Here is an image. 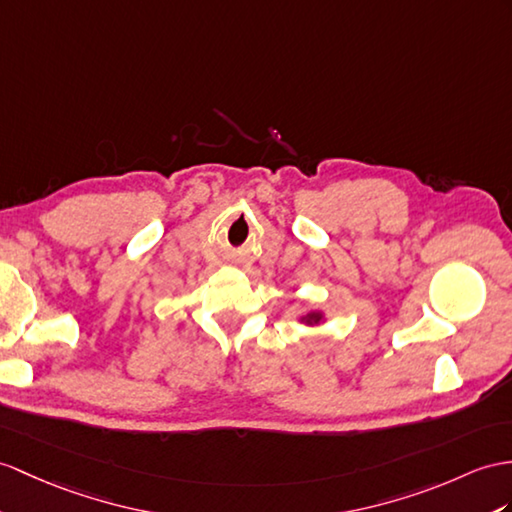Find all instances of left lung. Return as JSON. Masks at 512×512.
<instances>
[{"mask_svg": "<svg viewBox=\"0 0 512 512\" xmlns=\"http://www.w3.org/2000/svg\"><path fill=\"white\" fill-rule=\"evenodd\" d=\"M297 321L306 323V326H319V323H326V313L323 310H310V313L302 315Z\"/></svg>", "mask_w": 512, "mask_h": 512, "instance_id": "left-lung-1", "label": "left lung"}]
</instances>
